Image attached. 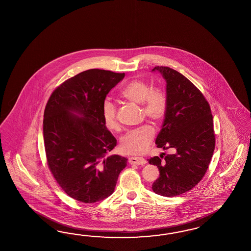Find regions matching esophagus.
<instances>
[{"label":"esophagus","instance_id":"esophagus-1","mask_svg":"<svg viewBox=\"0 0 251 251\" xmlns=\"http://www.w3.org/2000/svg\"><path fill=\"white\" fill-rule=\"evenodd\" d=\"M128 163L131 165H143L146 163V160L141 157H129Z\"/></svg>","mask_w":251,"mask_h":251}]
</instances>
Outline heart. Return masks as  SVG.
<instances>
[{
  "label": "heart",
  "mask_w": 251,
  "mask_h": 251,
  "mask_svg": "<svg viewBox=\"0 0 251 251\" xmlns=\"http://www.w3.org/2000/svg\"><path fill=\"white\" fill-rule=\"evenodd\" d=\"M120 96L134 103L141 104L142 114L154 123L162 121L168 107L165 92L159 88H151L147 81L141 79L129 80L120 92ZM115 105L105 100L101 105V115L105 127L115 130L119 127ZM154 138L151 126L144 124L139 128L128 130L121 138V151L127 154H141L146 151Z\"/></svg>",
  "instance_id": "obj_1"
}]
</instances>
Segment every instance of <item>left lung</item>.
Returning a JSON list of instances; mask_svg holds the SVG:
<instances>
[{"label":"left lung","mask_w":251,"mask_h":251,"mask_svg":"<svg viewBox=\"0 0 251 251\" xmlns=\"http://www.w3.org/2000/svg\"><path fill=\"white\" fill-rule=\"evenodd\" d=\"M156 71L167 83L168 107L155 142L163 150L173 148L175 153L163 160L158 156L148 160L159 168L153 191L171 198L194 188L207 172L215 149L213 117L207 100L190 80L170 67L156 66Z\"/></svg>","instance_id":"left-lung-1"}]
</instances>
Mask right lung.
I'll list each match as a JSON object with an SVG mask.
<instances>
[{
    "mask_svg": "<svg viewBox=\"0 0 251 251\" xmlns=\"http://www.w3.org/2000/svg\"><path fill=\"white\" fill-rule=\"evenodd\" d=\"M125 74L92 69L75 75L51 93L43 114L47 163L57 183L78 201L94 203L111 195L128 159L107 154L116 139L105 127L101 105Z\"/></svg>",
    "mask_w": 251,
    "mask_h": 251,
    "instance_id": "1",
    "label": "right lung"
}]
</instances>
